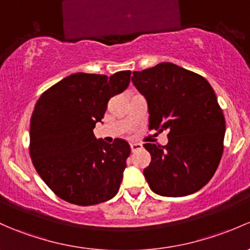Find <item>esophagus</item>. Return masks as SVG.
Wrapping results in <instances>:
<instances>
[{
  "instance_id": "1",
  "label": "esophagus",
  "mask_w": 250,
  "mask_h": 250,
  "mask_svg": "<svg viewBox=\"0 0 250 250\" xmlns=\"http://www.w3.org/2000/svg\"><path fill=\"white\" fill-rule=\"evenodd\" d=\"M141 147L143 146H141L140 144H130V149H132V152L138 151V149H140Z\"/></svg>"
}]
</instances>
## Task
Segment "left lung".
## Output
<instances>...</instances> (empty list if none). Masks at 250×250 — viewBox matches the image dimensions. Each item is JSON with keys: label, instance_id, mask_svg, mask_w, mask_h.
Wrapping results in <instances>:
<instances>
[{"label": "left lung", "instance_id": "obj_1", "mask_svg": "<svg viewBox=\"0 0 250 250\" xmlns=\"http://www.w3.org/2000/svg\"><path fill=\"white\" fill-rule=\"evenodd\" d=\"M132 81L146 98L149 129L169 130L165 146L145 144L151 163L144 170L149 188L162 196H186L208 183L224 148L225 118L208 81L163 62Z\"/></svg>", "mask_w": 250, "mask_h": 250}]
</instances>
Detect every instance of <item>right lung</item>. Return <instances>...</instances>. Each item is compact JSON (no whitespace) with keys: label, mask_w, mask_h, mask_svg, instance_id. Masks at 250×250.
<instances>
[{"label":"right lung","mask_w":250,"mask_h":250,"mask_svg":"<svg viewBox=\"0 0 250 250\" xmlns=\"http://www.w3.org/2000/svg\"><path fill=\"white\" fill-rule=\"evenodd\" d=\"M130 70L102 74L77 73L39 97L30 127V154L37 172L59 198L79 206L110 200L117 194L125 162L127 141L97 140L111 97L128 87Z\"/></svg>","instance_id":"obj_1"}]
</instances>
